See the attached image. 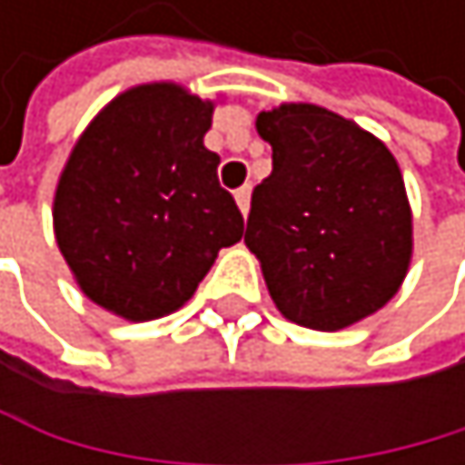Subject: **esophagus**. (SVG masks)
Here are the masks:
<instances>
[{
    "label": "esophagus",
    "mask_w": 465,
    "mask_h": 465,
    "mask_svg": "<svg viewBox=\"0 0 465 465\" xmlns=\"http://www.w3.org/2000/svg\"><path fill=\"white\" fill-rule=\"evenodd\" d=\"M234 198H237V206H240V212H242V214H248V209H251V183L240 186V189L234 192Z\"/></svg>",
    "instance_id": "1"
}]
</instances>
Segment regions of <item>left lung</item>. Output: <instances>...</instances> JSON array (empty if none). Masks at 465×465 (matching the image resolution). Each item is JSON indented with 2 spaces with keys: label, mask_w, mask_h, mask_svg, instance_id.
I'll use <instances>...</instances> for the list:
<instances>
[{
  "label": "left lung",
  "mask_w": 465,
  "mask_h": 465,
  "mask_svg": "<svg viewBox=\"0 0 465 465\" xmlns=\"http://www.w3.org/2000/svg\"><path fill=\"white\" fill-rule=\"evenodd\" d=\"M273 173L251 198L245 245L271 298L298 326L337 331L396 295L413 225L391 150L318 105L262 111Z\"/></svg>",
  "instance_id": "1"
}]
</instances>
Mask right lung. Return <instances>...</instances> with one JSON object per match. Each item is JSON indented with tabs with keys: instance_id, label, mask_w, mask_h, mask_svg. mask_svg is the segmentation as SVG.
Segmentation results:
<instances>
[{
	"instance_id": "right-lung-1",
	"label": "right lung",
	"mask_w": 465,
	"mask_h": 465,
	"mask_svg": "<svg viewBox=\"0 0 465 465\" xmlns=\"http://www.w3.org/2000/svg\"><path fill=\"white\" fill-rule=\"evenodd\" d=\"M212 103L153 83L119 94L80 136L55 192V237L83 292L153 321L198 290L242 214L203 147Z\"/></svg>"
}]
</instances>
